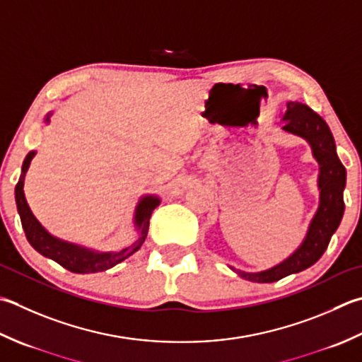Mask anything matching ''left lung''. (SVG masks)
<instances>
[{"mask_svg":"<svg viewBox=\"0 0 362 362\" xmlns=\"http://www.w3.org/2000/svg\"><path fill=\"white\" fill-rule=\"evenodd\" d=\"M284 120L286 124L282 129L308 139L313 146L314 157L320 165V207L310 223L303 245L287 260L262 273L237 272L242 278L254 282H274L314 265L328 247L331 235L339 228L345 209L344 188L346 173L336 153L334 138L328 124L308 105L298 102L287 103Z\"/></svg>","mask_w":362,"mask_h":362,"instance_id":"8db88e82","label":"left lung"}]
</instances>
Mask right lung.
<instances>
[{"instance_id":"1","label":"right lung","mask_w":362,"mask_h":362,"mask_svg":"<svg viewBox=\"0 0 362 362\" xmlns=\"http://www.w3.org/2000/svg\"><path fill=\"white\" fill-rule=\"evenodd\" d=\"M33 157H34V152L28 153V157L23 163V168H21L23 175L28 171V168H30ZM23 175H21V179L18 180L16 187V201H17L18 215L21 219V226H23L28 242H30L34 250L40 252L42 256L53 259L54 262H58L61 267H64L66 270L72 273L105 272L108 270V268L119 264V262H122L124 259L132 256L133 252H136L146 240L152 211L160 204L157 197H147V199H144L139 204V207L136 210V224L141 229V237L136 243H133L132 246L125 247V250L119 252L95 254V252L83 250V247H78L75 245L61 242V240L52 237L44 228H42L40 223L34 218L30 207H28L26 204L25 193H23Z\"/></svg>"}]
</instances>
